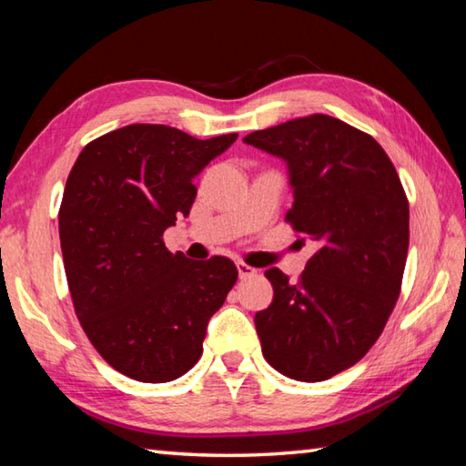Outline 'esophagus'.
<instances>
[{"mask_svg":"<svg viewBox=\"0 0 466 466\" xmlns=\"http://www.w3.org/2000/svg\"><path fill=\"white\" fill-rule=\"evenodd\" d=\"M238 267V275H240V279H247V278H252V275H257V269L255 267H250V265H247V263H238L236 265Z\"/></svg>","mask_w":466,"mask_h":466,"instance_id":"34e87169","label":"esophagus"}]
</instances>
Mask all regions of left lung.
Returning a JSON list of instances; mask_svg holds the SVG:
<instances>
[{"label":"left lung","mask_w":466,"mask_h":466,"mask_svg":"<svg viewBox=\"0 0 466 466\" xmlns=\"http://www.w3.org/2000/svg\"><path fill=\"white\" fill-rule=\"evenodd\" d=\"M244 144L288 162L286 222L317 247L298 283L279 269L255 314L265 360L299 382L329 380L366 356L397 304L409 250V201L368 133L329 115L255 131Z\"/></svg>","instance_id":"left-lung-1"}]
</instances>
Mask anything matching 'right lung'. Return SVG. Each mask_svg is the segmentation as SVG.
<instances>
[{
	"instance_id": "right-lung-1",
	"label": "right lung",
	"mask_w": 466,
	"mask_h": 466,
	"mask_svg": "<svg viewBox=\"0 0 466 466\" xmlns=\"http://www.w3.org/2000/svg\"><path fill=\"white\" fill-rule=\"evenodd\" d=\"M236 137L136 123L90 141L69 172L59 238L76 317L102 360L133 380L188 372L238 279L230 258L188 261L162 240L191 211L193 178Z\"/></svg>"
}]
</instances>
